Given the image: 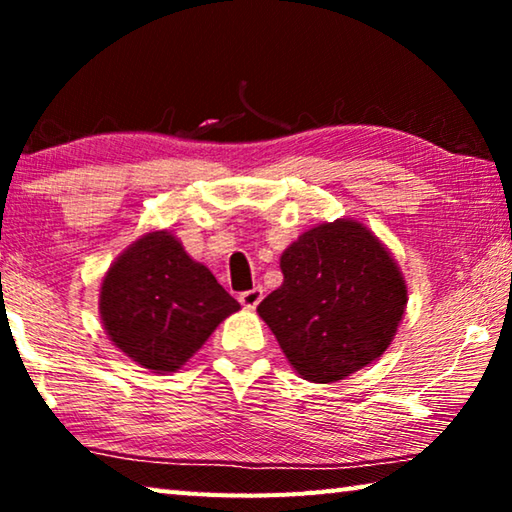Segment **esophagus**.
<instances>
[{"instance_id":"obj_1","label":"esophagus","mask_w":512,"mask_h":512,"mask_svg":"<svg viewBox=\"0 0 512 512\" xmlns=\"http://www.w3.org/2000/svg\"><path fill=\"white\" fill-rule=\"evenodd\" d=\"M262 298H264V289H262V287H255V289L241 293L239 302H241V305H244L246 309H255V307L259 305V302H262Z\"/></svg>"}]
</instances>
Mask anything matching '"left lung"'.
<instances>
[{"label":"left lung","mask_w":512,"mask_h":512,"mask_svg":"<svg viewBox=\"0 0 512 512\" xmlns=\"http://www.w3.org/2000/svg\"><path fill=\"white\" fill-rule=\"evenodd\" d=\"M284 280L259 302L291 368L334 384L377 361L395 339L409 289L400 266L368 225L318 223L280 257Z\"/></svg>","instance_id":"obj_1"}]
</instances>
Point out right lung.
<instances>
[{"mask_svg": "<svg viewBox=\"0 0 512 512\" xmlns=\"http://www.w3.org/2000/svg\"><path fill=\"white\" fill-rule=\"evenodd\" d=\"M212 271L169 230L135 239L103 275L99 314L108 339L142 368L178 372L221 320L239 311Z\"/></svg>", "mask_w": 512, "mask_h": 512, "instance_id": "add662e5", "label": "right lung"}]
</instances>
